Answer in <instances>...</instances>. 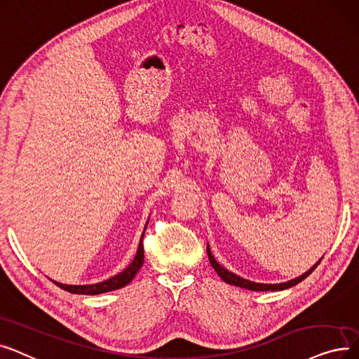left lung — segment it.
I'll use <instances>...</instances> for the list:
<instances>
[{
    "label": "left lung",
    "mask_w": 359,
    "mask_h": 359,
    "mask_svg": "<svg viewBox=\"0 0 359 359\" xmlns=\"http://www.w3.org/2000/svg\"><path fill=\"white\" fill-rule=\"evenodd\" d=\"M208 255H209V260H210L212 267L216 270V273L220 276L222 280L229 283V285H235V286H240V287H244V289H250V291H283V289L295 286L297 283L302 282L306 276L311 275L313 270H314V269L320 264V262H321V259H320L310 270H306V271L304 273V275H301V276H298V278H295V279H292V280H287V282H283V283H273V285L269 283V285H267V283H255V282L247 280V279H244V278H241V276L235 275V273H232V271H229V270L222 267V266L215 260L213 255H212L210 248H209V244H208Z\"/></svg>",
    "instance_id": "1"
}]
</instances>
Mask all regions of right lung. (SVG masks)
<instances>
[{
    "label": "right lung",
    "mask_w": 359,
    "mask_h": 359,
    "mask_svg": "<svg viewBox=\"0 0 359 359\" xmlns=\"http://www.w3.org/2000/svg\"><path fill=\"white\" fill-rule=\"evenodd\" d=\"M149 220L146 222V226L144 231L147 228ZM144 231L142 233L140 238V243H139V248L137 252H135V257L134 260L130 263L128 267H126L121 273H118V275L104 280V282H99L95 285H64L60 282H54L57 286H60L64 291L70 292V294H81V295H97V294H105L109 291H115V289L123 287L126 285H128L134 276L137 275V271L140 270V267L143 266L144 262V250H143V236H144Z\"/></svg>",
    "instance_id": "obj_1"
}]
</instances>
